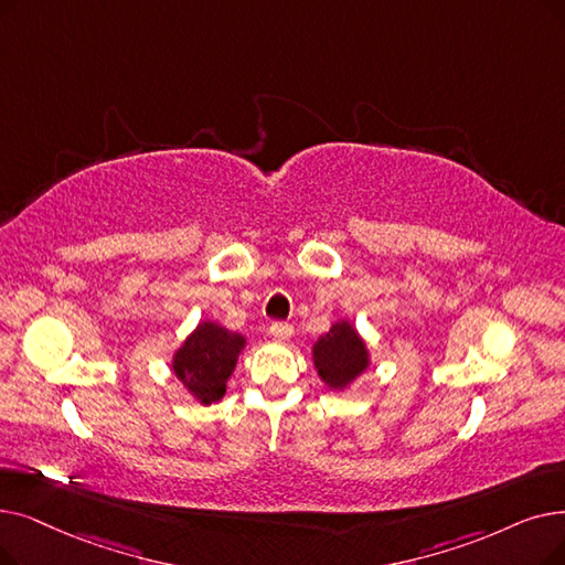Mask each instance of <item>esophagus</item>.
Returning <instances> with one entry per match:
<instances>
[{
    "instance_id": "34e87169",
    "label": "esophagus",
    "mask_w": 565,
    "mask_h": 565,
    "mask_svg": "<svg viewBox=\"0 0 565 565\" xmlns=\"http://www.w3.org/2000/svg\"><path fill=\"white\" fill-rule=\"evenodd\" d=\"M269 334H273L279 341H286V339L292 337V326L284 323V321H275L273 326H269Z\"/></svg>"
}]
</instances>
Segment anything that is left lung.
Here are the masks:
<instances>
[{"label":"left lung","mask_w":565,"mask_h":565,"mask_svg":"<svg viewBox=\"0 0 565 565\" xmlns=\"http://www.w3.org/2000/svg\"><path fill=\"white\" fill-rule=\"evenodd\" d=\"M313 362L330 387H343L366 370V349L349 323H337L316 341Z\"/></svg>","instance_id":"left-lung-1"}]
</instances>
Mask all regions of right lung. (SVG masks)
<instances>
[{
	"instance_id": "obj_1",
	"label": "right lung",
	"mask_w": 565,
	"mask_h": 565,
	"mask_svg": "<svg viewBox=\"0 0 565 565\" xmlns=\"http://www.w3.org/2000/svg\"><path fill=\"white\" fill-rule=\"evenodd\" d=\"M244 337L216 323H201L178 351L173 370L203 404L222 399Z\"/></svg>"
}]
</instances>
